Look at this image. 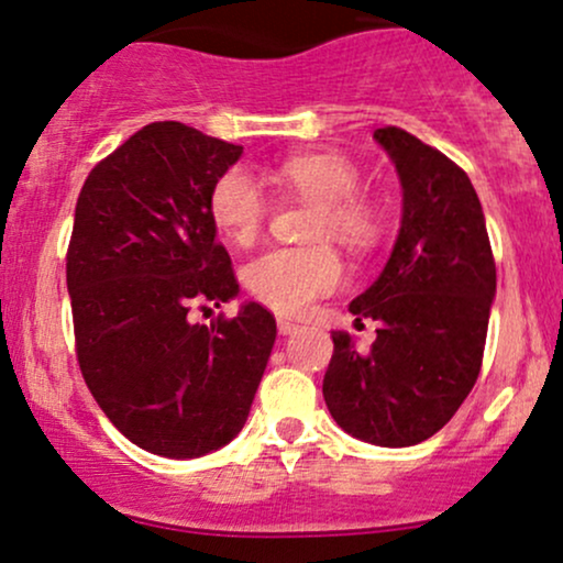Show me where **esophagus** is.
Returning <instances> with one entry per match:
<instances>
[{"label":"esophagus","mask_w":563,"mask_h":563,"mask_svg":"<svg viewBox=\"0 0 563 563\" xmlns=\"http://www.w3.org/2000/svg\"><path fill=\"white\" fill-rule=\"evenodd\" d=\"M277 331H280V335H290L299 331V322H294L290 318H277Z\"/></svg>","instance_id":"obj_1"}]
</instances>
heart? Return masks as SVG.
<instances>
[{
  "label": "heart",
  "instance_id": "b5f03b06",
  "mask_svg": "<svg viewBox=\"0 0 563 563\" xmlns=\"http://www.w3.org/2000/svg\"><path fill=\"white\" fill-rule=\"evenodd\" d=\"M277 183L301 198L320 203L318 235H333L349 245L371 243L376 222L371 209L354 192L360 172L352 161L335 153H299L275 169ZM209 214L235 245H251L260 238L269 200L260 179L232 166L211 187ZM344 267L333 249H273L249 264V288L264 307L280 314H301L314 299L339 288Z\"/></svg>",
  "mask_w": 563,
  "mask_h": 563
}]
</instances>
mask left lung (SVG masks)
Wrapping results in <instances>:
<instances>
[{"mask_svg": "<svg viewBox=\"0 0 563 563\" xmlns=\"http://www.w3.org/2000/svg\"><path fill=\"white\" fill-rule=\"evenodd\" d=\"M402 185L380 275L349 312L380 322L371 352L333 331L322 397L346 434L378 448L434 437L474 389L495 299V260L468 174L405 129L373 132Z\"/></svg>", "mask_w": 563, "mask_h": 563, "instance_id": "8db88e82", "label": "left lung"}]
</instances>
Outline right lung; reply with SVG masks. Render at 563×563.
Wrapping results in <instances>:
<instances>
[{
	"label": "right lung",
	"instance_id": "add662e5",
	"mask_svg": "<svg viewBox=\"0 0 563 563\" xmlns=\"http://www.w3.org/2000/svg\"><path fill=\"white\" fill-rule=\"evenodd\" d=\"M241 145L156 121L89 172L76 200L68 294L76 357L100 410L137 448L200 457L232 442L273 352L275 318L245 301L232 320L190 309L235 299L211 187Z\"/></svg>",
	"mask_w": 563,
	"mask_h": 563
}]
</instances>
